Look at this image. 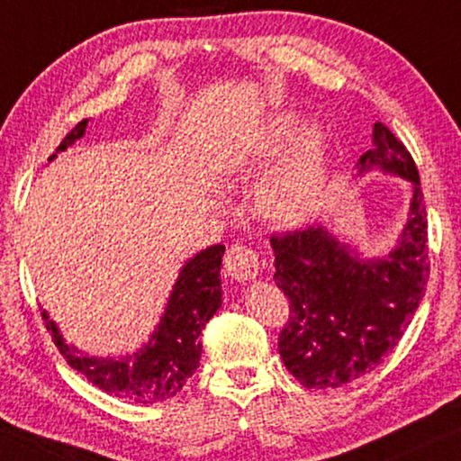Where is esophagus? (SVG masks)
I'll return each instance as SVG.
<instances>
[{"label":"esophagus","mask_w":461,"mask_h":461,"mask_svg":"<svg viewBox=\"0 0 461 461\" xmlns=\"http://www.w3.org/2000/svg\"><path fill=\"white\" fill-rule=\"evenodd\" d=\"M223 267L236 282H250L261 274V258L244 244H233L223 258Z\"/></svg>","instance_id":"esophagus-1"}]
</instances>
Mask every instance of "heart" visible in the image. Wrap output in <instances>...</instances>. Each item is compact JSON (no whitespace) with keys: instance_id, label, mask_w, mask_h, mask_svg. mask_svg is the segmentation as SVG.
<instances>
[{"instance_id":"obj_1","label":"heart","mask_w":461,"mask_h":461,"mask_svg":"<svg viewBox=\"0 0 461 461\" xmlns=\"http://www.w3.org/2000/svg\"><path fill=\"white\" fill-rule=\"evenodd\" d=\"M276 129L277 138H288L296 129V121L286 116ZM317 177H320V138L317 133H309L294 158L265 185L258 206L274 221H296L309 209Z\"/></svg>"}]
</instances>
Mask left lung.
Wrapping results in <instances>:
<instances>
[{"label": "left lung", "instance_id": "left-lung-1", "mask_svg": "<svg viewBox=\"0 0 461 461\" xmlns=\"http://www.w3.org/2000/svg\"><path fill=\"white\" fill-rule=\"evenodd\" d=\"M359 168L382 167L413 184L410 219L388 258L363 263L321 228L271 236L288 320L277 336L284 366L304 388H339L399 345L426 293L428 215L418 167L403 141L375 122Z\"/></svg>", "mask_w": 461, "mask_h": 461}]
</instances>
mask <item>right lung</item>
Returning a JSON list of instances; mask_svg holds the SVG:
<instances>
[{
  "mask_svg": "<svg viewBox=\"0 0 461 461\" xmlns=\"http://www.w3.org/2000/svg\"><path fill=\"white\" fill-rule=\"evenodd\" d=\"M86 127L87 119L77 122L56 148V152H62L75 140H79L86 133ZM54 157L56 154H51L50 160ZM223 250L225 246L221 244L211 246L194 257L190 263H185L160 326L152 334L150 342L131 357L116 361L87 357L62 340L54 321L43 311L45 328L51 332V340L68 366L86 375L104 393L141 405L171 399L200 366V355H203L200 334L221 307L219 267H221Z\"/></svg>",
  "mask_w": 461,
  "mask_h": 461,
  "instance_id": "obj_1",
  "label": "right lung"
}]
</instances>
